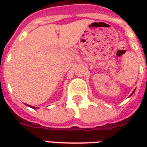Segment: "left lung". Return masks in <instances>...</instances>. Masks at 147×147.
I'll return each instance as SVG.
<instances>
[{"mask_svg":"<svg viewBox=\"0 0 147 147\" xmlns=\"http://www.w3.org/2000/svg\"><path fill=\"white\" fill-rule=\"evenodd\" d=\"M134 92H133V93H132V94H134Z\"/></svg>","mask_w":147,"mask_h":147,"instance_id":"left-lung-1","label":"left lung"}]
</instances>
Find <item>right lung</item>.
Returning a JSON list of instances; mask_svg holds the SVG:
<instances>
[{"instance_id": "obj_1", "label": "right lung", "mask_w": 147, "mask_h": 147, "mask_svg": "<svg viewBox=\"0 0 147 147\" xmlns=\"http://www.w3.org/2000/svg\"><path fill=\"white\" fill-rule=\"evenodd\" d=\"M27 106H29V107H32V108H33V109H36V108H37V107H33V106H31V105H27Z\"/></svg>"}]
</instances>
